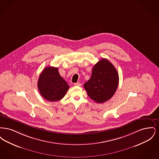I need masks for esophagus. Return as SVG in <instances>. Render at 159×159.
Wrapping results in <instances>:
<instances>
[{
	"label": "esophagus",
	"instance_id": "obj_1",
	"mask_svg": "<svg viewBox=\"0 0 159 159\" xmlns=\"http://www.w3.org/2000/svg\"><path fill=\"white\" fill-rule=\"evenodd\" d=\"M75 86H81V83H74Z\"/></svg>",
	"mask_w": 159,
	"mask_h": 159
}]
</instances>
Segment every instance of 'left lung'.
I'll use <instances>...</instances> for the list:
<instances>
[{"instance_id":"1","label":"left lung","mask_w":159,"mask_h":159,"mask_svg":"<svg viewBox=\"0 0 159 159\" xmlns=\"http://www.w3.org/2000/svg\"><path fill=\"white\" fill-rule=\"evenodd\" d=\"M119 75L113 65L102 58L94 65L90 79L84 88L92 100L104 103L114 95L119 84Z\"/></svg>"}]
</instances>
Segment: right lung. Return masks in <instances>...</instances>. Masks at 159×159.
Returning <instances> with one entry per match:
<instances>
[{
    "label": "right lung",
    "mask_w": 159,
    "mask_h": 159,
    "mask_svg": "<svg viewBox=\"0 0 159 159\" xmlns=\"http://www.w3.org/2000/svg\"><path fill=\"white\" fill-rule=\"evenodd\" d=\"M38 89L40 95L46 100L54 102L62 98L69 89L66 80L60 76L58 69L46 67L39 76Z\"/></svg>",
    "instance_id": "right-lung-1"
}]
</instances>
